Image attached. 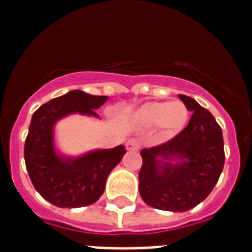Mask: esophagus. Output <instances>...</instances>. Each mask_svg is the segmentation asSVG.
Returning <instances> with one entry per match:
<instances>
[{
    "label": "esophagus",
    "mask_w": 252,
    "mask_h": 252,
    "mask_svg": "<svg viewBox=\"0 0 252 252\" xmlns=\"http://www.w3.org/2000/svg\"><path fill=\"white\" fill-rule=\"evenodd\" d=\"M126 150H129V152H134V150H138V148H140V144H138L137 140L132 138V140H128V141H126Z\"/></svg>",
    "instance_id": "1"
}]
</instances>
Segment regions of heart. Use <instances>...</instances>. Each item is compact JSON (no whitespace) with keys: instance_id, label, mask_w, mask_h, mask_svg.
<instances>
[{"instance_id":"obj_1","label":"heart","mask_w":252,"mask_h":252,"mask_svg":"<svg viewBox=\"0 0 252 252\" xmlns=\"http://www.w3.org/2000/svg\"><path fill=\"white\" fill-rule=\"evenodd\" d=\"M188 111L184 103L174 102H152L146 103L138 111V120L149 126H159L167 134L176 133L187 122Z\"/></svg>"}]
</instances>
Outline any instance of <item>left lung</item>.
Wrapping results in <instances>:
<instances>
[{
  "mask_svg": "<svg viewBox=\"0 0 252 252\" xmlns=\"http://www.w3.org/2000/svg\"><path fill=\"white\" fill-rule=\"evenodd\" d=\"M191 119L171 140L142 149L138 191L148 205L162 211L186 212L207 199L219 182L225 163L222 130L213 115L195 99L179 95ZM186 159L180 165L158 161Z\"/></svg>",
  "mask_w": 252,
  "mask_h": 252,
  "instance_id": "1",
  "label": "left lung"
}]
</instances>
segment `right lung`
I'll list each match as a JSON object with an SVG mask.
<instances>
[{"instance_id": "1", "label": "right lung", "mask_w": 252, "mask_h": 252, "mask_svg": "<svg viewBox=\"0 0 252 252\" xmlns=\"http://www.w3.org/2000/svg\"><path fill=\"white\" fill-rule=\"evenodd\" d=\"M107 96L81 90L49 100L32 115L25 142V162L33 187L47 201L60 208H80L95 203L106 188L107 176L126 153L123 145L96 150L76 159L57 157L53 126L73 112L93 115Z\"/></svg>"}]
</instances>
